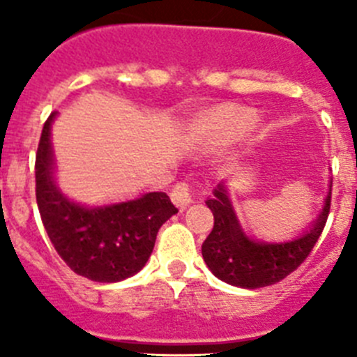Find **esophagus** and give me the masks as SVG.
I'll return each instance as SVG.
<instances>
[{"label": "esophagus", "instance_id": "obj_1", "mask_svg": "<svg viewBox=\"0 0 357 357\" xmlns=\"http://www.w3.org/2000/svg\"><path fill=\"white\" fill-rule=\"evenodd\" d=\"M172 201H174L176 206H179V208H186V206L192 204V202H194V190H192V186L186 181L178 183V185L174 186V190H172Z\"/></svg>", "mask_w": 357, "mask_h": 357}]
</instances>
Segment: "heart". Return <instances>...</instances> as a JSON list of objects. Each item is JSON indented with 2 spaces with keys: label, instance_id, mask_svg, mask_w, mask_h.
<instances>
[{
  "label": "heart",
  "instance_id": "1",
  "mask_svg": "<svg viewBox=\"0 0 357 357\" xmlns=\"http://www.w3.org/2000/svg\"><path fill=\"white\" fill-rule=\"evenodd\" d=\"M254 119L255 114L250 109L239 105H222L206 116L204 126L215 139L227 141L243 135Z\"/></svg>",
  "mask_w": 357,
  "mask_h": 357
}]
</instances>
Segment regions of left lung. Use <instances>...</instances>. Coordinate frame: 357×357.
<instances>
[{
  "instance_id": "1",
  "label": "left lung",
  "mask_w": 357,
  "mask_h": 357,
  "mask_svg": "<svg viewBox=\"0 0 357 357\" xmlns=\"http://www.w3.org/2000/svg\"><path fill=\"white\" fill-rule=\"evenodd\" d=\"M215 197L206 204L213 211L215 225L202 243V257L216 278L243 289L276 284L299 268L324 231L331 208V190L312 229L287 243H261L250 239L239 227L224 185L215 188Z\"/></svg>"
}]
</instances>
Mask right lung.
Here are the masks:
<instances>
[{
	"label": "right lung",
	"mask_w": 357,
	"mask_h": 357,
	"mask_svg": "<svg viewBox=\"0 0 357 357\" xmlns=\"http://www.w3.org/2000/svg\"><path fill=\"white\" fill-rule=\"evenodd\" d=\"M54 116L43 125L35 160L36 204L49 239L66 266L84 278L112 284L133 276L148 262L158 229L178 208L163 192L103 208L68 201L52 178Z\"/></svg>",
	"instance_id": "1"
}]
</instances>
